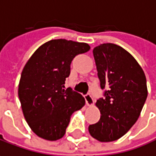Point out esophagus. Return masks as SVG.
I'll return each mask as SVG.
<instances>
[{
  "instance_id": "34e87169",
  "label": "esophagus",
  "mask_w": 156,
  "mask_h": 156,
  "mask_svg": "<svg viewBox=\"0 0 156 156\" xmlns=\"http://www.w3.org/2000/svg\"><path fill=\"white\" fill-rule=\"evenodd\" d=\"M85 103H86V105H88V106H91V105H93V103H94V99L93 98L91 97V94H86L85 96Z\"/></svg>"
}]
</instances>
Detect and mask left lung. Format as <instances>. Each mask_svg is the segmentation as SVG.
Returning <instances> with one entry per match:
<instances>
[{"instance_id":"left-lung-1","label":"left lung","mask_w":156,"mask_h":156,"mask_svg":"<svg viewBox=\"0 0 156 156\" xmlns=\"http://www.w3.org/2000/svg\"><path fill=\"white\" fill-rule=\"evenodd\" d=\"M93 57L100 87L107 91L95 104L100 119L88 130L94 139L109 142L121 138L139 118L147 97V79L135 58L117 44L98 45Z\"/></svg>"}]
</instances>
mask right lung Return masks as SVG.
Here are the masks:
<instances>
[{
  "mask_svg": "<svg viewBox=\"0 0 156 156\" xmlns=\"http://www.w3.org/2000/svg\"><path fill=\"white\" fill-rule=\"evenodd\" d=\"M90 49L85 43L51 40L24 65L18 96L24 118L38 137L51 141L61 139L71 114L85 105V98L71 88L65 89V84L73 58Z\"/></svg>",
  "mask_w": 156,
  "mask_h": 156,
  "instance_id": "obj_1",
  "label": "right lung"
}]
</instances>
